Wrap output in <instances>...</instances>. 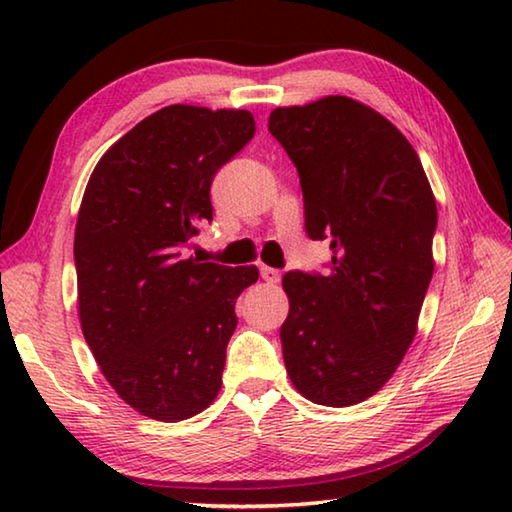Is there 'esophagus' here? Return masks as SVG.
<instances>
[{
    "label": "esophagus",
    "instance_id": "34e87169",
    "mask_svg": "<svg viewBox=\"0 0 512 512\" xmlns=\"http://www.w3.org/2000/svg\"><path fill=\"white\" fill-rule=\"evenodd\" d=\"M259 275H262V280L268 282V284L280 282V277H282V273L277 271V268H271V266H259Z\"/></svg>",
    "mask_w": 512,
    "mask_h": 512
}]
</instances>
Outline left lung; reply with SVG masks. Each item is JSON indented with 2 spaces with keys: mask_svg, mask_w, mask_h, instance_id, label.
I'll return each mask as SVG.
<instances>
[{
  "mask_svg": "<svg viewBox=\"0 0 512 512\" xmlns=\"http://www.w3.org/2000/svg\"><path fill=\"white\" fill-rule=\"evenodd\" d=\"M268 131L298 169L309 239L332 241L325 275L282 277L284 366L307 400L359 404L413 343L433 275L436 198L409 140L350 97L275 108Z\"/></svg>",
  "mask_w": 512,
  "mask_h": 512,
  "instance_id": "8db88e82",
  "label": "left lung"
}]
</instances>
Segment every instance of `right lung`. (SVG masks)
I'll return each instance as SVG.
<instances>
[{"label": "right lung", "instance_id": "right-lung-1", "mask_svg": "<svg viewBox=\"0 0 512 512\" xmlns=\"http://www.w3.org/2000/svg\"><path fill=\"white\" fill-rule=\"evenodd\" d=\"M248 110L167 106L103 153L74 235L83 336L103 377L137 413L187 420L221 391L239 293L255 266L187 257L212 221L210 187L253 140Z\"/></svg>", "mask_w": 512, "mask_h": 512}]
</instances>
